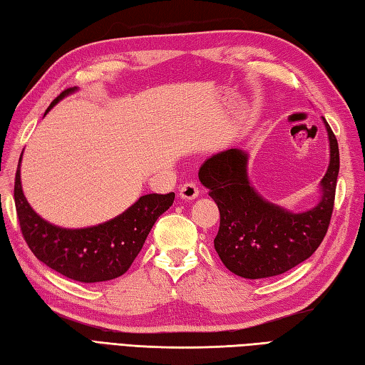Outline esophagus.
<instances>
[{
	"instance_id": "obj_1",
	"label": "esophagus",
	"mask_w": 365,
	"mask_h": 365,
	"mask_svg": "<svg viewBox=\"0 0 365 365\" xmlns=\"http://www.w3.org/2000/svg\"><path fill=\"white\" fill-rule=\"evenodd\" d=\"M198 193H200V190H198L195 182H185L184 185H181V189H180V197L182 200H195L198 197Z\"/></svg>"
}]
</instances>
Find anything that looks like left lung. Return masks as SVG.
Segmentation results:
<instances>
[{
	"mask_svg": "<svg viewBox=\"0 0 365 365\" xmlns=\"http://www.w3.org/2000/svg\"><path fill=\"white\" fill-rule=\"evenodd\" d=\"M329 140V165L319 181L318 203L293 212L271 203L249 180V154L228 148L200 167L198 178L220 211L214 249L228 271L244 279L284 274L314 254L328 232L339 176V145L323 118Z\"/></svg>",
	"mask_w": 365,
	"mask_h": 365,
	"instance_id": "left-lung-1",
	"label": "left lung"
}]
</instances>
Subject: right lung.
<instances>
[{"label":"right lung","mask_w":365,"mask_h":365,"mask_svg":"<svg viewBox=\"0 0 365 365\" xmlns=\"http://www.w3.org/2000/svg\"><path fill=\"white\" fill-rule=\"evenodd\" d=\"M76 91L77 88L66 89L50 103L46 113ZM21 155L14 185L21 233L37 259L72 280L96 284L123 276L140 254L155 220L173 205V192L167 195L148 193L103 224L86 228L58 227L42 219L28 203L20 180Z\"/></svg>","instance_id":"1"}]
</instances>
